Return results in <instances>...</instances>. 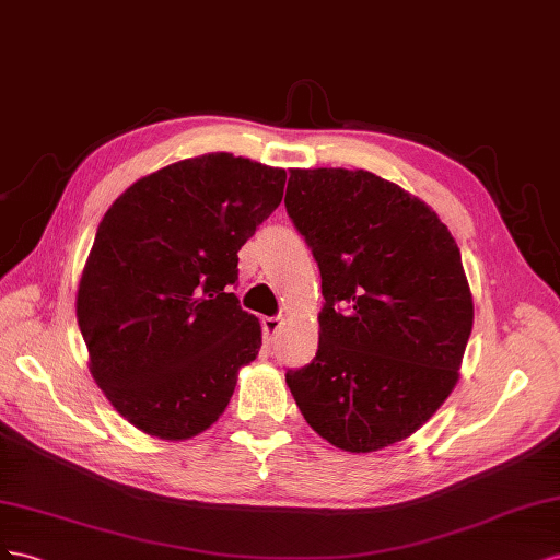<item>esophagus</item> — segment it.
I'll return each instance as SVG.
<instances>
[{
    "mask_svg": "<svg viewBox=\"0 0 560 560\" xmlns=\"http://www.w3.org/2000/svg\"><path fill=\"white\" fill-rule=\"evenodd\" d=\"M281 324H283L281 316H265V318H262L265 338H267V340H275L277 335H279V330H281Z\"/></svg>",
    "mask_w": 560,
    "mask_h": 560,
    "instance_id": "34e87169",
    "label": "esophagus"
}]
</instances>
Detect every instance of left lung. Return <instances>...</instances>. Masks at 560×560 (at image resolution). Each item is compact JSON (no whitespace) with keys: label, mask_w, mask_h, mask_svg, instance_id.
<instances>
[{"label":"left lung","mask_w":560,"mask_h":560,"mask_svg":"<svg viewBox=\"0 0 560 560\" xmlns=\"http://www.w3.org/2000/svg\"><path fill=\"white\" fill-rule=\"evenodd\" d=\"M283 203L326 300L316 357L285 382L335 448H387L457 382L474 324L459 248L424 201L369 171L293 168Z\"/></svg>","instance_id":"1"}]
</instances>
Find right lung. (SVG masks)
<instances>
[{
	"label": "right lung",
	"instance_id": "right-lung-1",
	"mask_svg": "<svg viewBox=\"0 0 560 560\" xmlns=\"http://www.w3.org/2000/svg\"><path fill=\"white\" fill-rule=\"evenodd\" d=\"M285 171L228 152L133 183L101 220L77 291L91 373L121 418L180 441L228 408L258 357V318L232 293L238 250L277 209Z\"/></svg>",
	"mask_w": 560,
	"mask_h": 560
}]
</instances>
